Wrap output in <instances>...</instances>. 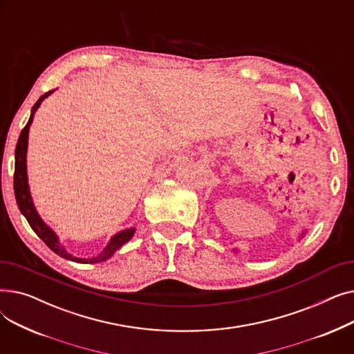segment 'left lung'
Instances as JSON below:
<instances>
[{"mask_svg":"<svg viewBox=\"0 0 354 354\" xmlns=\"http://www.w3.org/2000/svg\"><path fill=\"white\" fill-rule=\"evenodd\" d=\"M304 234H306V232H303V234H301V238L304 236ZM234 252H238V250H234Z\"/></svg>","mask_w":354,"mask_h":354,"instance_id":"8db88e82","label":"left lung"}]
</instances>
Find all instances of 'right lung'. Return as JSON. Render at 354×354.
<instances>
[{
	"label": "right lung",
	"mask_w": 354,
	"mask_h": 354,
	"mask_svg": "<svg viewBox=\"0 0 354 354\" xmlns=\"http://www.w3.org/2000/svg\"><path fill=\"white\" fill-rule=\"evenodd\" d=\"M53 91L54 90L47 91L46 95H43L39 100H37V103L32 106L30 119H28L26 127L21 130L20 138H18V142H17V147H15V172H14V194H15V199H17V205H18V208H20L21 214L26 216V219L28 221V224L32 228V231L44 241L46 245L53 252L60 255L64 259H70V261L80 263V264L102 263V261H106V259H109L119 248H122L127 243V241L132 239V236L136 231L133 227L122 230L118 234H115L113 236L110 238V241L107 243V245L104 247V250L100 254H97L96 257H88V258L74 257L60 243L57 234H55L41 219V216L39 215V212H37V209L34 207V202H32V198H31V192H30V187H28V176H27L28 132H30V126L32 123L34 113L37 111V109L40 107L43 100L47 99Z\"/></svg>",
	"instance_id": "add662e5"
}]
</instances>
